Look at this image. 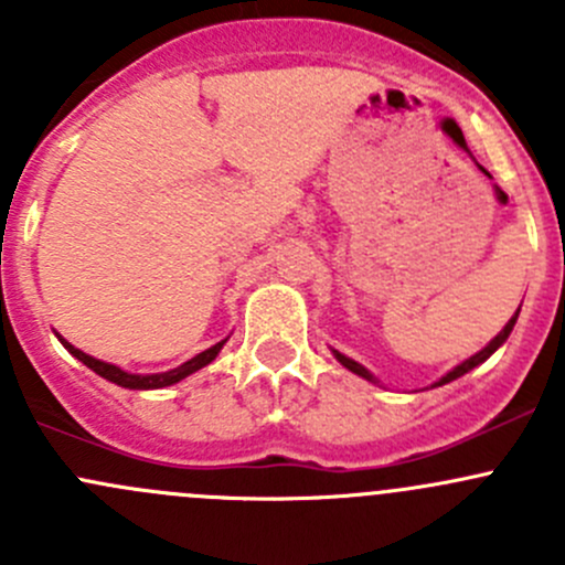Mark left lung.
Instances as JSON below:
<instances>
[{
    "label": "left lung",
    "instance_id": "obj_1",
    "mask_svg": "<svg viewBox=\"0 0 565 565\" xmlns=\"http://www.w3.org/2000/svg\"><path fill=\"white\" fill-rule=\"evenodd\" d=\"M516 317H520V309H516V315H514V317H511V319H509V322H505V328H503V330H500V333H498V335H494V339H492V341H489V344H487V347H483V350H481V352H476V355H472V358H467V361H465V363H459V366H457V369H451V372H448V374H446V377H440V380H437V383H435V385H446V383H451V380H457V377H461V374H467V372H470V369H476V366H478V363H483V361H487V358H489V355H492V352H494V350H498V347H503V344H505V339H509V335H511V330H514V324H516ZM333 355H335V361H339V363H341V366H344V369H350V372H352V374H358V377L369 380V383H377V377H374V374H372V372H369V369H366V366H361V363H358V361H352V358L341 355V352H339V350H333Z\"/></svg>",
    "mask_w": 565,
    "mask_h": 565
}]
</instances>
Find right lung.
I'll use <instances>...</instances> for the list:
<instances>
[{"mask_svg": "<svg viewBox=\"0 0 565 565\" xmlns=\"http://www.w3.org/2000/svg\"><path fill=\"white\" fill-rule=\"evenodd\" d=\"M56 339L62 341V347H65L67 352H71L73 358H78V361L84 363V366L93 369L95 374H100V377L108 380V383L114 385H122V388H130V391H156V388H167V385H174L180 383V380H185L188 374L199 372V369H204L207 363L215 361V355L221 352V347L226 344L224 341H218V344H213L210 350L199 352L196 358H191V361H185L182 366L172 369V372H161V374H130V372H122L119 366H114V363H106V361H98V358L87 355V352H82L78 347H73L71 341L62 339L60 333H56Z\"/></svg>", "mask_w": 565, "mask_h": 565, "instance_id": "1", "label": "right lung"}]
</instances>
